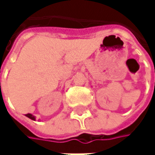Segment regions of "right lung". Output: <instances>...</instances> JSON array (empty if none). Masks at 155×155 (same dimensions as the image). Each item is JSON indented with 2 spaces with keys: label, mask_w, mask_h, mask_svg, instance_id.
Instances as JSON below:
<instances>
[{
  "label": "right lung",
  "mask_w": 155,
  "mask_h": 155,
  "mask_svg": "<svg viewBox=\"0 0 155 155\" xmlns=\"http://www.w3.org/2000/svg\"><path fill=\"white\" fill-rule=\"evenodd\" d=\"M26 117H29V118L32 119V120H35V117H34L33 115H31V114H26Z\"/></svg>",
  "instance_id": "right-lung-1"
}]
</instances>
